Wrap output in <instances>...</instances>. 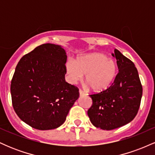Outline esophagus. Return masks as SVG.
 Segmentation results:
<instances>
[{
    "instance_id": "1",
    "label": "esophagus",
    "mask_w": 155,
    "mask_h": 155,
    "mask_svg": "<svg viewBox=\"0 0 155 155\" xmlns=\"http://www.w3.org/2000/svg\"><path fill=\"white\" fill-rule=\"evenodd\" d=\"M86 95H87V94L85 93L84 92H83L82 90H79V95H80V97H81V96H85Z\"/></svg>"
}]
</instances>
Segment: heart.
Here are the masks:
<instances>
[{
    "instance_id": "obj_1",
    "label": "heart",
    "mask_w": 155,
    "mask_h": 155,
    "mask_svg": "<svg viewBox=\"0 0 155 155\" xmlns=\"http://www.w3.org/2000/svg\"><path fill=\"white\" fill-rule=\"evenodd\" d=\"M66 71L71 81H79L85 75V81L93 92L107 90L114 83L118 74V65L114 60L99 52L79 57L74 63L66 64Z\"/></svg>"
}]
</instances>
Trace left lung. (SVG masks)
I'll return each mask as SVG.
<instances>
[{
    "mask_svg": "<svg viewBox=\"0 0 155 155\" xmlns=\"http://www.w3.org/2000/svg\"><path fill=\"white\" fill-rule=\"evenodd\" d=\"M119 73L107 90L90 95L92 106L87 114L96 127L106 130L118 128L130 122L139 109L142 85L134 63L114 49Z\"/></svg>",
    "mask_w": 155,
    "mask_h": 155,
    "instance_id": "obj_1",
    "label": "left lung"
}]
</instances>
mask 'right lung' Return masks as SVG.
I'll list each match as a JSON object with an SVG mask.
<instances>
[{"label":"right lung","mask_w":155,"mask_h":155,"mask_svg":"<svg viewBox=\"0 0 155 155\" xmlns=\"http://www.w3.org/2000/svg\"><path fill=\"white\" fill-rule=\"evenodd\" d=\"M66 60L63 47L44 44L24 55L16 67L12 105L19 119L33 128L60 127L79 98V89L65 80Z\"/></svg>","instance_id":"right-lung-1"}]
</instances>
